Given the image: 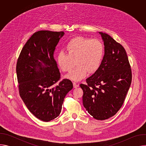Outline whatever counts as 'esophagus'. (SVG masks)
Returning a JSON list of instances; mask_svg holds the SVG:
<instances>
[{"mask_svg": "<svg viewBox=\"0 0 146 146\" xmlns=\"http://www.w3.org/2000/svg\"><path fill=\"white\" fill-rule=\"evenodd\" d=\"M73 87L74 88H77L79 87V84H77L76 82H73Z\"/></svg>", "mask_w": 146, "mask_h": 146, "instance_id": "obj_1", "label": "esophagus"}]
</instances>
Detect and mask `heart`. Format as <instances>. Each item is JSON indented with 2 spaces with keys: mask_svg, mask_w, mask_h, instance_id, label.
I'll use <instances>...</instances> for the list:
<instances>
[{
  "mask_svg": "<svg viewBox=\"0 0 146 146\" xmlns=\"http://www.w3.org/2000/svg\"><path fill=\"white\" fill-rule=\"evenodd\" d=\"M67 54L60 52L57 56V62L60 69L64 72L73 70L66 77L74 81H79L84 78L88 72H96L100 67L103 58L104 48L98 39L77 37L72 38L66 46Z\"/></svg>",
  "mask_w": 146,
  "mask_h": 146,
  "instance_id": "obj_1",
  "label": "heart"
}]
</instances>
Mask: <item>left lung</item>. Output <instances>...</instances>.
Returning a JSON list of instances; mask_svg holds the SVG:
<instances>
[{
    "label": "left lung",
    "mask_w": 146,
    "mask_h": 146,
    "mask_svg": "<svg viewBox=\"0 0 146 146\" xmlns=\"http://www.w3.org/2000/svg\"><path fill=\"white\" fill-rule=\"evenodd\" d=\"M105 46L99 68L81 84L84 108L95 119L114 115L122 106L132 81V71L125 50L110 35L99 32Z\"/></svg>",
    "instance_id": "8db88e82"
}]
</instances>
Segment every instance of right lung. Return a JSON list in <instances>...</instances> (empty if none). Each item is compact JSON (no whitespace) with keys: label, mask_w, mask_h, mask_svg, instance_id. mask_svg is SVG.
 <instances>
[{"label":"right lung","mask_w":146,"mask_h":146,"mask_svg":"<svg viewBox=\"0 0 146 146\" xmlns=\"http://www.w3.org/2000/svg\"><path fill=\"white\" fill-rule=\"evenodd\" d=\"M64 32L40 31L29 38L17 60L16 72L19 95L36 118L48 122L60 113L66 94L73 83L60 78L54 58L55 47Z\"/></svg>","instance_id":"add662e5"}]
</instances>
